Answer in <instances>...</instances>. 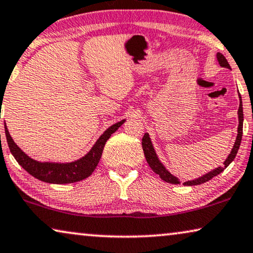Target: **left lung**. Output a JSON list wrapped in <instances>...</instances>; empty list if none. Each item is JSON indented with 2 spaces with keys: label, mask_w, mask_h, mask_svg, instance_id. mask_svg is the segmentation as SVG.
<instances>
[{
  "label": "left lung",
  "mask_w": 253,
  "mask_h": 253,
  "mask_svg": "<svg viewBox=\"0 0 253 253\" xmlns=\"http://www.w3.org/2000/svg\"><path fill=\"white\" fill-rule=\"evenodd\" d=\"M216 59H218L220 66L230 69L228 62H227V59L225 58V56H223L222 54L218 52V54H216ZM237 113H238V128H237L236 141H235V144H234V147L232 149V151H230L228 158H227L225 163H223V165L216 167L215 169L211 170V172L205 174V175L198 177V179H195L193 181H187V182L183 183L184 186H197V184H202V183L206 182V181L211 180L212 177H214V176L218 175V174L223 172V169H226V167L234 161L235 157H236L238 149H240L241 141H242V134H243V105H242L241 95H240V108H238ZM142 148H143L145 159H147L149 166L151 167V169L154 170L156 174H158V175L161 176L162 180L165 181V182L173 183V184H179L180 183V180L177 179L176 176L172 175V174H170L169 170L166 169V167L164 166L163 164L161 163V161L158 159L157 154H156L154 145H152V142L150 140V137H149L148 133H145L143 138H142Z\"/></svg>",
  "instance_id": "obj_1"
}]
</instances>
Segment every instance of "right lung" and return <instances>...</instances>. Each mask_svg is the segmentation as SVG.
<instances>
[{
	"mask_svg": "<svg viewBox=\"0 0 253 253\" xmlns=\"http://www.w3.org/2000/svg\"><path fill=\"white\" fill-rule=\"evenodd\" d=\"M124 123H125V120H122V122L109 127L98 137V140L92 145L90 151L87 155H84L83 158L78 159L76 162L71 163H41L34 161V159L28 157L18 145L13 142L6 126H4V128L10 151H11V154L16 161L18 162L19 165L26 172L30 173L32 176L43 181V182L64 184L78 182V181L86 179V177L89 176L94 172L99 159H101L103 149H104L106 141L109 140L111 134L115 133Z\"/></svg>",
	"mask_w": 253,
	"mask_h": 253,
	"instance_id": "obj_1",
	"label": "right lung"
}]
</instances>
